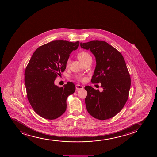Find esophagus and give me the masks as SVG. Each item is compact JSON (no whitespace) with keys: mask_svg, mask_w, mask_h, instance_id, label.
Segmentation results:
<instances>
[{"mask_svg":"<svg viewBox=\"0 0 157 157\" xmlns=\"http://www.w3.org/2000/svg\"><path fill=\"white\" fill-rule=\"evenodd\" d=\"M75 87L76 90H83V87L81 85H78V84L76 85Z\"/></svg>","mask_w":157,"mask_h":157,"instance_id":"esophagus-1","label":"esophagus"}]
</instances>
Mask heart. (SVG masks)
<instances>
[{
	"mask_svg": "<svg viewBox=\"0 0 157 157\" xmlns=\"http://www.w3.org/2000/svg\"><path fill=\"white\" fill-rule=\"evenodd\" d=\"M78 58L79 59V60L82 63H83L84 62H85L86 60L88 59L89 58H91V57H90V55L88 54V53L86 52H81L79 53L78 54ZM70 59H69L67 60V66H69L70 64ZM78 79L81 80V81H84L85 80V78H83V77H81V76H78Z\"/></svg>",
	"mask_w": 157,
	"mask_h": 157,
	"instance_id": "b5f03b06",
	"label": "heart"
}]
</instances>
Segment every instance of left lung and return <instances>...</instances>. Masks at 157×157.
Here are the masks:
<instances>
[{
    "label": "left lung",
    "mask_w": 157,
    "mask_h": 157,
    "mask_svg": "<svg viewBox=\"0 0 157 157\" xmlns=\"http://www.w3.org/2000/svg\"><path fill=\"white\" fill-rule=\"evenodd\" d=\"M82 48L90 50L95 57L96 65L92 76L93 83H101L102 92L90 86L85 102L87 110L99 120L109 119L117 115L128 99L131 79L122 54L103 41L80 43Z\"/></svg>",
    "instance_id": "left-lung-1"
}]
</instances>
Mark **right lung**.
<instances>
[{
  "label": "right lung",
  "mask_w": 157,
  "mask_h": 157,
  "mask_svg": "<svg viewBox=\"0 0 157 157\" xmlns=\"http://www.w3.org/2000/svg\"><path fill=\"white\" fill-rule=\"evenodd\" d=\"M79 44V41L50 42L39 47L28 64L25 72L28 99L34 112L45 119L61 116L67 109V98L75 90L71 82L59 87L54 81L64 71L70 54Z\"/></svg>",
  "instance_id": "obj_1"
}]
</instances>
